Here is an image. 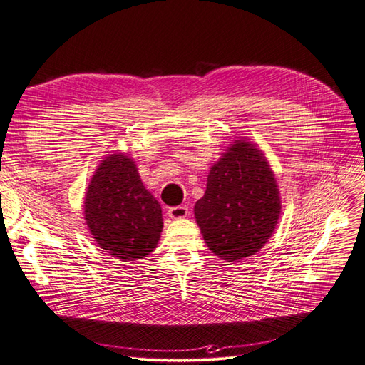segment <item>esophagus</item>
I'll return each mask as SVG.
<instances>
[{
	"instance_id": "esophagus-1",
	"label": "esophagus",
	"mask_w": 365,
	"mask_h": 365,
	"mask_svg": "<svg viewBox=\"0 0 365 365\" xmlns=\"http://www.w3.org/2000/svg\"><path fill=\"white\" fill-rule=\"evenodd\" d=\"M168 215L172 217V219H181V217H185L187 215H189V207L187 205H176V207H170L168 210Z\"/></svg>"
}]
</instances>
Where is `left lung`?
Instances as JSON below:
<instances>
[{
	"instance_id": "1",
	"label": "left lung",
	"mask_w": 365,
	"mask_h": 365,
	"mask_svg": "<svg viewBox=\"0 0 365 365\" xmlns=\"http://www.w3.org/2000/svg\"><path fill=\"white\" fill-rule=\"evenodd\" d=\"M280 208L277 181L267 158L239 138L210 169L195 217L210 251L222 260L239 262L267 244Z\"/></svg>"
}]
</instances>
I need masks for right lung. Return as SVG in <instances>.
I'll list each match as a JSON object with an SVG mask.
<instances>
[{"label":"right lung","instance_id":"obj_1","mask_svg":"<svg viewBox=\"0 0 365 365\" xmlns=\"http://www.w3.org/2000/svg\"><path fill=\"white\" fill-rule=\"evenodd\" d=\"M83 204L86 225L109 256L134 262L157 248L161 207L143 185L135 161L125 153H113L98 164Z\"/></svg>","mask_w":365,"mask_h":365}]
</instances>
